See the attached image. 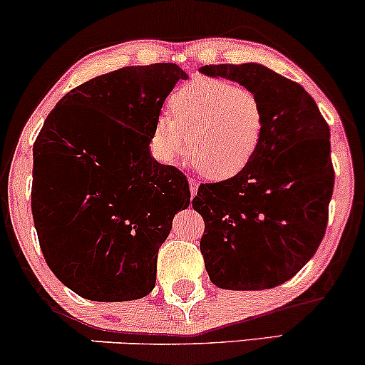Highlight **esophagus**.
I'll list each match as a JSON object with an SVG mask.
<instances>
[{"label": "esophagus", "mask_w": 365, "mask_h": 365, "mask_svg": "<svg viewBox=\"0 0 365 365\" xmlns=\"http://www.w3.org/2000/svg\"><path fill=\"white\" fill-rule=\"evenodd\" d=\"M190 192H191L192 197H195L196 192H197V182L192 181V179H190Z\"/></svg>", "instance_id": "34e87169"}]
</instances>
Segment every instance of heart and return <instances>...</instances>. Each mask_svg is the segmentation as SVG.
I'll return each mask as SVG.
<instances>
[{
	"label": "heart",
	"instance_id": "1",
	"mask_svg": "<svg viewBox=\"0 0 365 365\" xmlns=\"http://www.w3.org/2000/svg\"><path fill=\"white\" fill-rule=\"evenodd\" d=\"M155 118L150 152L173 165L187 150L205 178L227 181L249 168L262 142L265 113L250 89L227 79L196 78L169 98Z\"/></svg>",
	"mask_w": 365,
	"mask_h": 365
}]
</instances>
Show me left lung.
<instances>
[{"label": "left lung", "mask_w": 365, "mask_h": 365, "mask_svg": "<svg viewBox=\"0 0 365 365\" xmlns=\"http://www.w3.org/2000/svg\"><path fill=\"white\" fill-rule=\"evenodd\" d=\"M200 71L250 89L265 113L249 168L201 184L192 200L205 220L200 249L206 272L222 289H271L298 274L325 235L335 182L330 128L303 86L262 64Z\"/></svg>", "instance_id": "8db88e82"}]
</instances>
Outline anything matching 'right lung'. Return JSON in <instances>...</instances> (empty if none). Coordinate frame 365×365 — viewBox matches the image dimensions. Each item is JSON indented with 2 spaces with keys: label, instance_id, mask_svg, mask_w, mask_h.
<instances>
[{
  "label": "right lung",
  "instance_id": "right-lung-1",
  "mask_svg": "<svg viewBox=\"0 0 365 365\" xmlns=\"http://www.w3.org/2000/svg\"><path fill=\"white\" fill-rule=\"evenodd\" d=\"M179 66H132L67 93L34 145L31 213L51 271L76 294L116 303L154 289L159 247L191 203L186 175L150 155Z\"/></svg>",
  "mask_w": 365,
  "mask_h": 365
}]
</instances>
